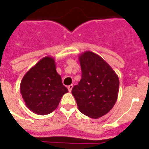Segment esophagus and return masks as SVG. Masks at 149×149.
I'll use <instances>...</instances> for the list:
<instances>
[{"mask_svg": "<svg viewBox=\"0 0 149 149\" xmlns=\"http://www.w3.org/2000/svg\"><path fill=\"white\" fill-rule=\"evenodd\" d=\"M72 87H73V85H69V86H68V89L69 92H71V91H72Z\"/></svg>", "mask_w": 149, "mask_h": 149, "instance_id": "esophagus-1", "label": "esophagus"}]
</instances>
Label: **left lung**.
Segmentation results:
<instances>
[{
	"label": "left lung",
	"instance_id": "obj_1",
	"mask_svg": "<svg viewBox=\"0 0 149 149\" xmlns=\"http://www.w3.org/2000/svg\"><path fill=\"white\" fill-rule=\"evenodd\" d=\"M82 78L72 88L78 110L84 115L98 119L106 115L117 101L119 77L99 55L85 51L79 56Z\"/></svg>",
	"mask_w": 149,
	"mask_h": 149
}]
</instances>
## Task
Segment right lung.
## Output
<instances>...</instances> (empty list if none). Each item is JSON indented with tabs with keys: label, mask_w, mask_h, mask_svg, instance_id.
Here are the masks:
<instances>
[{
	"label": "right lung",
	"mask_w": 149,
	"mask_h": 149,
	"mask_svg": "<svg viewBox=\"0 0 149 149\" xmlns=\"http://www.w3.org/2000/svg\"><path fill=\"white\" fill-rule=\"evenodd\" d=\"M20 91L29 110L42 116L53 112L63 95L68 92L56 72L55 60L51 56L39 60L24 74Z\"/></svg>",
	"instance_id": "obj_1"
}]
</instances>
